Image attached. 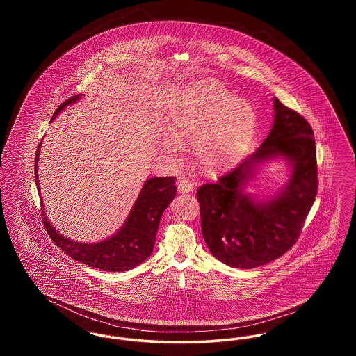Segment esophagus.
Segmentation results:
<instances>
[{
  "label": "esophagus",
  "mask_w": 356,
  "mask_h": 356,
  "mask_svg": "<svg viewBox=\"0 0 356 356\" xmlns=\"http://www.w3.org/2000/svg\"><path fill=\"white\" fill-rule=\"evenodd\" d=\"M177 191H179V193H189L193 191V184L188 179L183 177L177 183Z\"/></svg>",
  "instance_id": "obj_1"
}]
</instances>
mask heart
<instances>
[{
	"label": "heart",
	"mask_w": 356,
	"mask_h": 356,
	"mask_svg": "<svg viewBox=\"0 0 356 356\" xmlns=\"http://www.w3.org/2000/svg\"><path fill=\"white\" fill-rule=\"evenodd\" d=\"M167 129L172 138L160 140L161 152L177 159L179 143L193 141L199 165L221 172L243 160L256 132V113L250 102L234 97L220 85L200 81L184 90L170 113Z\"/></svg>",
	"instance_id": "obj_1"
}]
</instances>
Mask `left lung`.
<instances>
[{
	"label": "left lung",
	"instance_id": "1",
	"mask_svg": "<svg viewBox=\"0 0 356 356\" xmlns=\"http://www.w3.org/2000/svg\"><path fill=\"white\" fill-rule=\"evenodd\" d=\"M273 124L263 144L215 184L197 191L202 232L221 263L250 270L286 254L295 244L318 191L314 131L298 112L273 99ZM283 159L288 183L261 200L246 188L267 162Z\"/></svg>",
	"mask_w": 356,
	"mask_h": 356
}]
</instances>
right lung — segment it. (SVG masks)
I'll list each match as a JSON object with an SVG mask.
<instances>
[{
    "label": "right lung",
    "instance_id": "add662e5",
    "mask_svg": "<svg viewBox=\"0 0 356 356\" xmlns=\"http://www.w3.org/2000/svg\"><path fill=\"white\" fill-rule=\"evenodd\" d=\"M81 95H76L63 102L54 112L51 121L56 119L68 105L79 102ZM41 144L35 152L34 177L38 184V159ZM175 177H152L141 188L138 197L119 231L97 243H80L61 235L48 220L45 207L42 204V218L47 232L53 243L60 247L69 257L86 266L109 272L128 271L145 261L152 254L159 224L163 212L175 199Z\"/></svg>",
    "mask_w": 356,
    "mask_h": 356
}]
</instances>
